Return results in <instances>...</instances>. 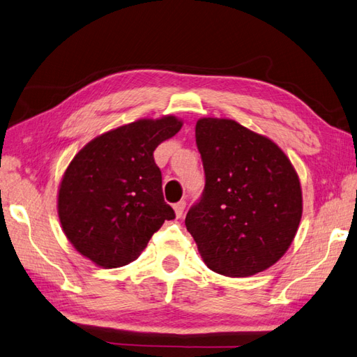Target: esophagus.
Returning a JSON list of instances; mask_svg holds the SVG:
<instances>
[{
  "mask_svg": "<svg viewBox=\"0 0 357 357\" xmlns=\"http://www.w3.org/2000/svg\"><path fill=\"white\" fill-rule=\"evenodd\" d=\"M185 209H186V202H185V200H180L178 203L174 204V211H176V215H177V218H180L181 215H183Z\"/></svg>",
  "mask_w": 357,
  "mask_h": 357,
  "instance_id": "obj_1",
  "label": "esophagus"
}]
</instances>
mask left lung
Instances as JSON below:
<instances>
[{
  "label": "left lung",
  "mask_w": 357,
  "mask_h": 357,
  "mask_svg": "<svg viewBox=\"0 0 357 357\" xmlns=\"http://www.w3.org/2000/svg\"><path fill=\"white\" fill-rule=\"evenodd\" d=\"M206 183L185 225L211 271L244 278L287 252L303 215L298 174L282 149L232 119L195 125Z\"/></svg>",
  "instance_id": "obj_1"
}]
</instances>
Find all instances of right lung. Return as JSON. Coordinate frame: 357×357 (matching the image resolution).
<instances>
[{"label":"right lung","instance_id":"1","mask_svg":"<svg viewBox=\"0 0 357 357\" xmlns=\"http://www.w3.org/2000/svg\"><path fill=\"white\" fill-rule=\"evenodd\" d=\"M174 116L140 119L93 139L62 177L58 213L75 249L104 268L130 264L165 220L176 218L162 192L155 148L180 131Z\"/></svg>","mask_w":357,"mask_h":357}]
</instances>
